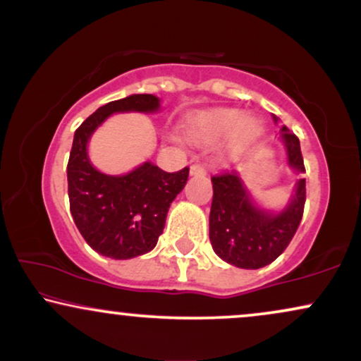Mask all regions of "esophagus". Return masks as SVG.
<instances>
[{
    "label": "esophagus",
    "mask_w": 361,
    "mask_h": 361,
    "mask_svg": "<svg viewBox=\"0 0 361 361\" xmlns=\"http://www.w3.org/2000/svg\"><path fill=\"white\" fill-rule=\"evenodd\" d=\"M207 172L205 166L204 164H199V162H195V164L190 166V174L192 176H204Z\"/></svg>",
    "instance_id": "1"
}]
</instances>
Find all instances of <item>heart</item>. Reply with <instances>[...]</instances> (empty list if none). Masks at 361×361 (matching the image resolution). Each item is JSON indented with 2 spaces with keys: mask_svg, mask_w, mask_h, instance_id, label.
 <instances>
[{
  "mask_svg": "<svg viewBox=\"0 0 361 361\" xmlns=\"http://www.w3.org/2000/svg\"><path fill=\"white\" fill-rule=\"evenodd\" d=\"M241 136L251 137L258 135L259 125L251 118H243L238 110H215L202 113L190 121L189 136L195 142H210L235 131Z\"/></svg>",
  "mask_w": 361,
  "mask_h": 361,
  "instance_id": "b5f03b06",
  "label": "heart"
}]
</instances>
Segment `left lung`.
I'll list each match as a JSON object with an SVG mask.
<instances>
[{"mask_svg":"<svg viewBox=\"0 0 361 361\" xmlns=\"http://www.w3.org/2000/svg\"><path fill=\"white\" fill-rule=\"evenodd\" d=\"M281 137L290 167L305 172L299 137L286 126L281 128ZM212 184L210 241L215 253L236 268L258 269L273 263L288 248L302 220L305 179L295 184V194L281 214L258 209L236 171L215 174Z\"/></svg>","mask_w":361,"mask_h":361,"instance_id":"1","label":"left lung"}]
</instances>
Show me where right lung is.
<instances>
[{"label": "right lung", "instance_id": "obj_1", "mask_svg": "<svg viewBox=\"0 0 361 361\" xmlns=\"http://www.w3.org/2000/svg\"><path fill=\"white\" fill-rule=\"evenodd\" d=\"M157 108L159 98L147 93L110 102L88 116L73 136L67 164L71 214L87 243L111 259H130L154 248L189 167L166 172L145 162L125 176H106L92 166L87 142L113 113H151Z\"/></svg>", "mask_w": 361, "mask_h": 361}]
</instances>
